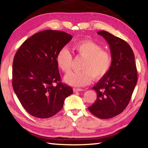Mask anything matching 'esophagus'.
<instances>
[{"label": "esophagus", "mask_w": 148, "mask_h": 148, "mask_svg": "<svg viewBox=\"0 0 148 148\" xmlns=\"http://www.w3.org/2000/svg\"><path fill=\"white\" fill-rule=\"evenodd\" d=\"M84 91V89H82L81 88H74L73 89V91L74 92H77V91Z\"/></svg>", "instance_id": "esophagus-1"}]
</instances>
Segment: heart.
<instances>
[{"label": "heart", "mask_w": 148, "mask_h": 148, "mask_svg": "<svg viewBox=\"0 0 148 148\" xmlns=\"http://www.w3.org/2000/svg\"><path fill=\"white\" fill-rule=\"evenodd\" d=\"M72 49L80 57L84 58L81 72H71L64 77V81L70 86L82 87L89 84L92 77L99 79L109 71L112 58L108 51L102 49L101 46L93 41L86 40L72 45ZM72 57L66 47L59 49L56 56L57 66L67 73L71 68Z\"/></svg>", "instance_id": "b5f03b06"}]
</instances>
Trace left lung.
<instances>
[{"label":"left lung","mask_w":148,"mask_h":148,"mask_svg":"<svg viewBox=\"0 0 148 148\" xmlns=\"http://www.w3.org/2000/svg\"><path fill=\"white\" fill-rule=\"evenodd\" d=\"M97 34L108 43L112 63L92 88L97 97L88 109L99 118L109 119L121 114L129 104L137 83V71L133 51L127 42L105 31Z\"/></svg>","instance_id":"left-lung-1"}]
</instances>
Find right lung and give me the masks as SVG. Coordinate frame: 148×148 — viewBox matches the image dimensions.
Instances as JSON below:
<instances>
[{"label":"right lung","instance_id":"add662e5","mask_svg":"<svg viewBox=\"0 0 148 148\" xmlns=\"http://www.w3.org/2000/svg\"><path fill=\"white\" fill-rule=\"evenodd\" d=\"M72 38L64 32L45 30L26 40L15 55L12 86L31 116L42 119L54 116L73 92L72 87L61 82L56 62L57 52Z\"/></svg>","mask_w":148,"mask_h":148}]
</instances>
